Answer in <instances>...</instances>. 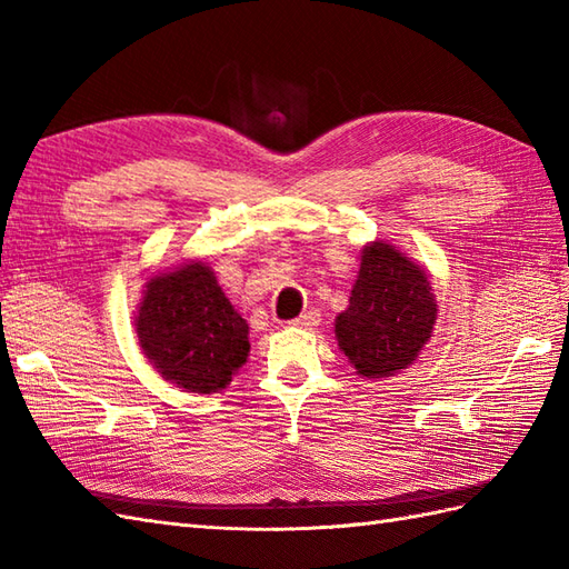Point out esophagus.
Listing matches in <instances>:
<instances>
[{"label":"esophagus","instance_id":"1","mask_svg":"<svg viewBox=\"0 0 569 569\" xmlns=\"http://www.w3.org/2000/svg\"><path fill=\"white\" fill-rule=\"evenodd\" d=\"M317 325H319V312L317 310L302 312L300 317L293 319V322H290V327H298V329H315Z\"/></svg>","mask_w":569,"mask_h":569}]
</instances>
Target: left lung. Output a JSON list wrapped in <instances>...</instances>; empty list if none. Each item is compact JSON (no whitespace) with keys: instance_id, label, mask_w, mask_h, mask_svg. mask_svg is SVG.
Wrapping results in <instances>:
<instances>
[{"instance_id":"obj_1","label":"left lung","mask_w":569,"mask_h":569,"mask_svg":"<svg viewBox=\"0 0 569 569\" xmlns=\"http://www.w3.org/2000/svg\"><path fill=\"white\" fill-rule=\"evenodd\" d=\"M435 322L437 300L423 267L387 240L362 244L348 308L333 322L339 348L362 380L411 368Z\"/></svg>"}]
</instances>
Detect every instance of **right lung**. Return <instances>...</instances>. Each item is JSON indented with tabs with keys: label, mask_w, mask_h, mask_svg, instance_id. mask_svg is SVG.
I'll return each mask as SVG.
<instances>
[{
	"label": "right lung",
	"mask_w": 569,
	"mask_h": 569,
	"mask_svg": "<svg viewBox=\"0 0 569 569\" xmlns=\"http://www.w3.org/2000/svg\"><path fill=\"white\" fill-rule=\"evenodd\" d=\"M134 331L160 377L194 395L226 389L250 356V327L201 259L146 281Z\"/></svg>",
	"instance_id": "obj_1"
}]
</instances>
